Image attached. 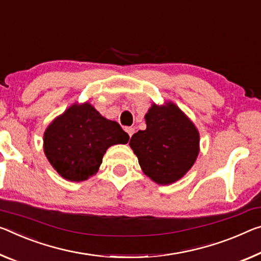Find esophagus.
<instances>
[{
	"instance_id": "1",
	"label": "esophagus",
	"mask_w": 261,
	"mask_h": 261,
	"mask_svg": "<svg viewBox=\"0 0 261 261\" xmlns=\"http://www.w3.org/2000/svg\"><path fill=\"white\" fill-rule=\"evenodd\" d=\"M125 131H126V134L129 135L130 138H131V136L135 134V129H134V127H125Z\"/></svg>"
}]
</instances>
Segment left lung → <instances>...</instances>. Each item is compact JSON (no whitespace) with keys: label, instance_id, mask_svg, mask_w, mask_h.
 Returning <instances> with one entry per match:
<instances>
[{"label":"left lung","instance_id":"8db88e82","mask_svg":"<svg viewBox=\"0 0 261 261\" xmlns=\"http://www.w3.org/2000/svg\"><path fill=\"white\" fill-rule=\"evenodd\" d=\"M145 121L146 129L132 136L129 145L144 174L158 185L175 182L192 168L198 155L196 126L172 102L153 103Z\"/></svg>","mask_w":261,"mask_h":261}]
</instances>
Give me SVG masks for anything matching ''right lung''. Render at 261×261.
Listing matches in <instances>:
<instances>
[{
	"label": "right lung",
	"mask_w": 261,
	"mask_h": 261,
	"mask_svg": "<svg viewBox=\"0 0 261 261\" xmlns=\"http://www.w3.org/2000/svg\"><path fill=\"white\" fill-rule=\"evenodd\" d=\"M127 142L129 135L117 122L103 117L88 102L74 103L45 130L44 152L64 179L79 182L96 174L111 145Z\"/></svg>",
	"instance_id": "add662e5"
}]
</instances>
